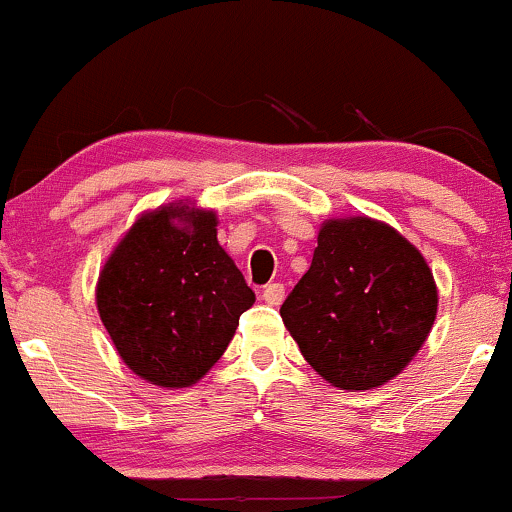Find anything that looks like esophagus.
<instances>
[{"instance_id":"34e87169","label":"esophagus","mask_w":512,"mask_h":512,"mask_svg":"<svg viewBox=\"0 0 512 512\" xmlns=\"http://www.w3.org/2000/svg\"><path fill=\"white\" fill-rule=\"evenodd\" d=\"M284 296H286V289H284V284H279V281L267 284L262 291L264 303H269V305H279L281 301H284Z\"/></svg>"}]
</instances>
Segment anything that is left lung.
<instances>
[{
	"mask_svg": "<svg viewBox=\"0 0 512 512\" xmlns=\"http://www.w3.org/2000/svg\"><path fill=\"white\" fill-rule=\"evenodd\" d=\"M436 310L421 252L395 228L356 216L322 226L281 320L322 378L354 392L395 378L426 342Z\"/></svg>",
	"mask_w": 512,
	"mask_h": 512,
	"instance_id": "left-lung-1",
	"label": "left lung"
}]
</instances>
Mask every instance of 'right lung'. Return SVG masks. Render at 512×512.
I'll return each instance as SVG.
<instances>
[{
  "instance_id": "1",
  "label": "right lung",
  "mask_w": 512,
  "mask_h": 512,
  "mask_svg": "<svg viewBox=\"0 0 512 512\" xmlns=\"http://www.w3.org/2000/svg\"><path fill=\"white\" fill-rule=\"evenodd\" d=\"M96 301L134 373L187 387L223 356L255 293L216 240L214 211L166 207L122 238L105 262Z\"/></svg>"
}]
</instances>
